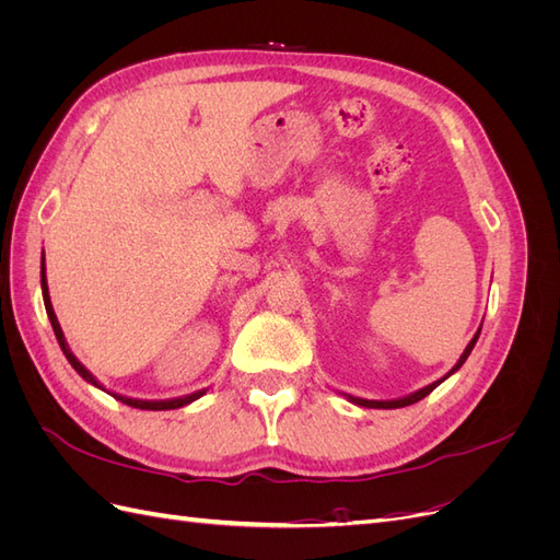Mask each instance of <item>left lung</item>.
Returning a JSON list of instances; mask_svg holds the SVG:
<instances>
[{
	"instance_id": "left-lung-1",
	"label": "left lung",
	"mask_w": 560,
	"mask_h": 560,
	"mask_svg": "<svg viewBox=\"0 0 560 560\" xmlns=\"http://www.w3.org/2000/svg\"><path fill=\"white\" fill-rule=\"evenodd\" d=\"M483 325V322H481ZM479 334H481V327L477 329V334H474V338L471 341L467 343V348H465V352L460 354V360L455 362V366L448 371V374L444 376V378H439V381H434V383H430V385H425V387H420V389H416V393H411V395H406V397H397V399H362V397H354V395H348V393H341L348 401H352V404H358V406H364V409H401V406H409V404H416V401H420V399H425L432 389L436 387V385H442L448 376H453L457 369H460L463 364H465V360L469 358V352H471V348L477 346V341H479Z\"/></svg>"
}]
</instances>
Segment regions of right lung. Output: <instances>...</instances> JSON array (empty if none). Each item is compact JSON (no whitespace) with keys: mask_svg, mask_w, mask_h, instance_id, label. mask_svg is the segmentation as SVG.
<instances>
[{"mask_svg":"<svg viewBox=\"0 0 560 560\" xmlns=\"http://www.w3.org/2000/svg\"><path fill=\"white\" fill-rule=\"evenodd\" d=\"M42 294H44V306H46V315H48V319H50V327H54V331H56V338H58V343H60V350L65 352L67 362L72 364V369L77 371V374H79L83 381L91 383V385H95V387H100V389H105V393H107V395H112L114 399H118L121 404L132 406V409H144V411H171V409H182V406L191 404V401H196L198 397H202V395L208 393V387H202V389H198V393L184 395V397H173V399H132V397H126V395L109 393V389H107L103 383H100V381L91 374V371L74 358V352L70 350V346H67V341H65V334H62V329H60V322H58V317H56V313H54V303H50V296H48V282H46V264H44V254H42Z\"/></svg>","mask_w":560,"mask_h":560,"instance_id":"obj_1","label":"right lung"}]
</instances>
